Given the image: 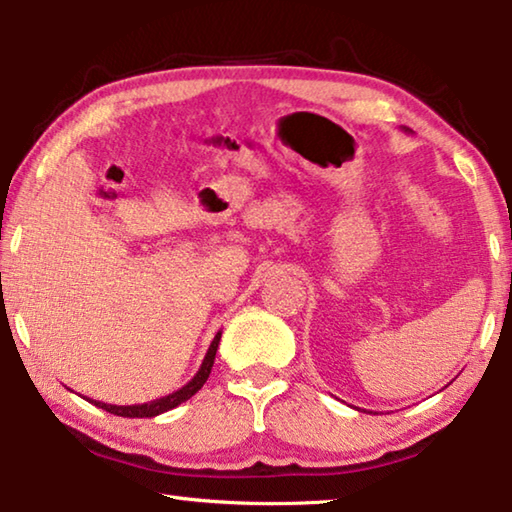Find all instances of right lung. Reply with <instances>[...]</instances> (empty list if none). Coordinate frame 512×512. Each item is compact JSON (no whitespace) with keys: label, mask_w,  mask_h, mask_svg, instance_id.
I'll return each mask as SVG.
<instances>
[{"label":"right lung","mask_w":512,"mask_h":512,"mask_svg":"<svg viewBox=\"0 0 512 512\" xmlns=\"http://www.w3.org/2000/svg\"><path fill=\"white\" fill-rule=\"evenodd\" d=\"M219 341H221V332H216L214 341L210 343V350H207L205 359L201 363V368H198V372L192 377V381H187V384L183 388H178V391H173V393L164 395V397H158V400H151V402H144V404H131V406L106 404V402H99V400H90V397H85V400L92 402L94 406H99V409H103V411L112 413V415H121V418H155V415L167 413V411L176 409L178 404L187 402L189 397L201 391L203 384L207 381V377H210V372H212L216 348H219Z\"/></svg>","instance_id":"obj_1"}]
</instances>
